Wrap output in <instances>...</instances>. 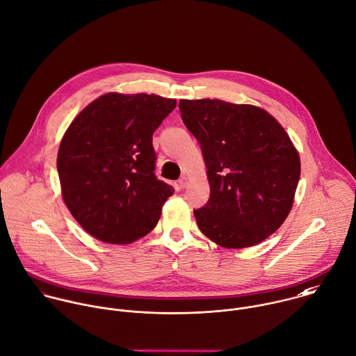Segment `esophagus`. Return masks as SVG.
Masks as SVG:
<instances>
[{"instance_id":"esophagus-1","label":"esophagus","mask_w":356,"mask_h":356,"mask_svg":"<svg viewBox=\"0 0 356 356\" xmlns=\"http://www.w3.org/2000/svg\"><path fill=\"white\" fill-rule=\"evenodd\" d=\"M178 184H179V186H181V188H186V186H188V184H189V179H188V177L182 175V177L178 179Z\"/></svg>"}]
</instances>
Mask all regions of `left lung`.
Instances as JSON below:
<instances>
[{"label":"left lung","mask_w":356,"mask_h":356,"mask_svg":"<svg viewBox=\"0 0 356 356\" xmlns=\"http://www.w3.org/2000/svg\"><path fill=\"white\" fill-rule=\"evenodd\" d=\"M197 139L210 199L193 211L199 229L227 249L254 246L288 217L300 177L296 147L266 110L222 100H179Z\"/></svg>","instance_id":"1"}]
</instances>
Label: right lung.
I'll return each mask as SVG.
<instances>
[{
    "mask_svg": "<svg viewBox=\"0 0 356 356\" xmlns=\"http://www.w3.org/2000/svg\"><path fill=\"white\" fill-rule=\"evenodd\" d=\"M175 106L157 95L111 92L65 131L57 156L61 195L93 238L127 245L157 225L175 189L154 174L152 136Z\"/></svg>",
    "mask_w": 356,
    "mask_h": 356,
    "instance_id": "1",
    "label": "right lung"
}]
</instances>
